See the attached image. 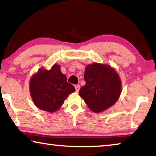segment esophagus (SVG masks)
I'll list each match as a JSON object with an SVG mask.
<instances>
[{
	"instance_id": "esophagus-1",
	"label": "esophagus",
	"mask_w": 156,
	"mask_h": 156,
	"mask_svg": "<svg viewBox=\"0 0 156 156\" xmlns=\"http://www.w3.org/2000/svg\"><path fill=\"white\" fill-rule=\"evenodd\" d=\"M75 89H76V91L78 92L80 89V85H75Z\"/></svg>"
}]
</instances>
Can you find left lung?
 <instances>
[{"instance_id": "8db88e82", "label": "left lung", "mask_w": 156, "mask_h": 156, "mask_svg": "<svg viewBox=\"0 0 156 156\" xmlns=\"http://www.w3.org/2000/svg\"><path fill=\"white\" fill-rule=\"evenodd\" d=\"M86 84L79 95L94 113H101L112 107L120 96L122 82L112 66L94 62L85 68Z\"/></svg>"}]
</instances>
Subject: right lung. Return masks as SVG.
Segmentation results:
<instances>
[{"label": "right lung", "instance_id": "obj_1", "mask_svg": "<svg viewBox=\"0 0 156 156\" xmlns=\"http://www.w3.org/2000/svg\"><path fill=\"white\" fill-rule=\"evenodd\" d=\"M76 91L67 82L60 66L54 64L49 70L41 67L30 80V93L34 104L44 112L54 113L64 103L69 95Z\"/></svg>", "mask_w": 156, "mask_h": 156}]
</instances>
